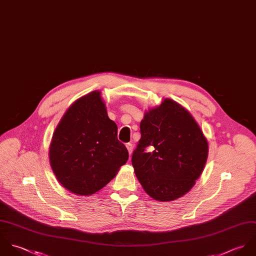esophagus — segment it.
Instances as JSON below:
<instances>
[{
	"label": "esophagus",
	"instance_id": "34e87169",
	"mask_svg": "<svg viewBox=\"0 0 256 256\" xmlns=\"http://www.w3.org/2000/svg\"><path fill=\"white\" fill-rule=\"evenodd\" d=\"M126 148L128 154L130 155L132 152V144H126Z\"/></svg>",
	"mask_w": 256,
	"mask_h": 256
}]
</instances>
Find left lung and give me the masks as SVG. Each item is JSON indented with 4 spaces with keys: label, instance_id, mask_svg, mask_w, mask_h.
<instances>
[{
    "label": "left lung",
    "instance_id": "8db88e82",
    "mask_svg": "<svg viewBox=\"0 0 256 256\" xmlns=\"http://www.w3.org/2000/svg\"><path fill=\"white\" fill-rule=\"evenodd\" d=\"M140 132L132 163L144 191L160 202L187 194L201 176L208 154L203 130L190 112L164 99L144 112Z\"/></svg>",
    "mask_w": 256,
    "mask_h": 256
}]
</instances>
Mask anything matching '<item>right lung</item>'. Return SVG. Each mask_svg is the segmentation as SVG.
<instances>
[{"mask_svg":"<svg viewBox=\"0 0 256 256\" xmlns=\"http://www.w3.org/2000/svg\"><path fill=\"white\" fill-rule=\"evenodd\" d=\"M116 134L100 91L76 100L61 118L50 142V163L58 182L79 196L99 192L128 159Z\"/></svg>","mask_w":256,"mask_h":256,"instance_id":"add662e5","label":"right lung"}]
</instances>
